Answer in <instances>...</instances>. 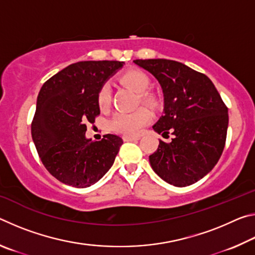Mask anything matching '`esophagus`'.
<instances>
[{"label": "esophagus", "instance_id": "34e87169", "mask_svg": "<svg viewBox=\"0 0 255 255\" xmlns=\"http://www.w3.org/2000/svg\"><path fill=\"white\" fill-rule=\"evenodd\" d=\"M123 139H124L125 141H132V140H138V139H139V137H138V136H128V135H125V136L123 137Z\"/></svg>", "mask_w": 255, "mask_h": 255}]
</instances>
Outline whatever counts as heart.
Listing matches in <instances>:
<instances>
[{
  "label": "heart",
  "mask_w": 255,
  "mask_h": 255,
  "mask_svg": "<svg viewBox=\"0 0 255 255\" xmlns=\"http://www.w3.org/2000/svg\"><path fill=\"white\" fill-rule=\"evenodd\" d=\"M120 82L133 92L139 94L141 105L148 108H153L156 105V99L148 91L150 80L146 73L140 70H129L120 77ZM98 106L100 110L106 111L109 109L111 103V90L110 86L105 84L99 90ZM152 116L146 109H138L133 112H118L111 120V127L114 130L126 133V135H138L141 128L147 125Z\"/></svg>",
  "instance_id": "obj_1"
}]
</instances>
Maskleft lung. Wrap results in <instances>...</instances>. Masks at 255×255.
I'll return each instance as SVG.
<instances>
[{"instance_id":"left-lung-1","label":"left lung","mask_w":255,"mask_h":255,"mask_svg":"<svg viewBox=\"0 0 255 255\" xmlns=\"http://www.w3.org/2000/svg\"><path fill=\"white\" fill-rule=\"evenodd\" d=\"M155 76L164 96L163 116L153 129L170 131L172 141L159 140L149 163L159 178L187 187L214 169L225 147L228 109L208 76L170 59H136Z\"/></svg>"}]
</instances>
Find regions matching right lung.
<instances>
[{
  "label": "right lung",
  "mask_w": 255,
  "mask_h": 255,
  "mask_svg": "<svg viewBox=\"0 0 255 255\" xmlns=\"http://www.w3.org/2000/svg\"><path fill=\"white\" fill-rule=\"evenodd\" d=\"M117 60H85L68 65L41 86L31 136L47 171L64 184L88 188L109 171L123 139L117 135L94 141L86 125L100 115L98 93L122 68Z\"/></svg>",
  "instance_id": "add662e5"
}]
</instances>
